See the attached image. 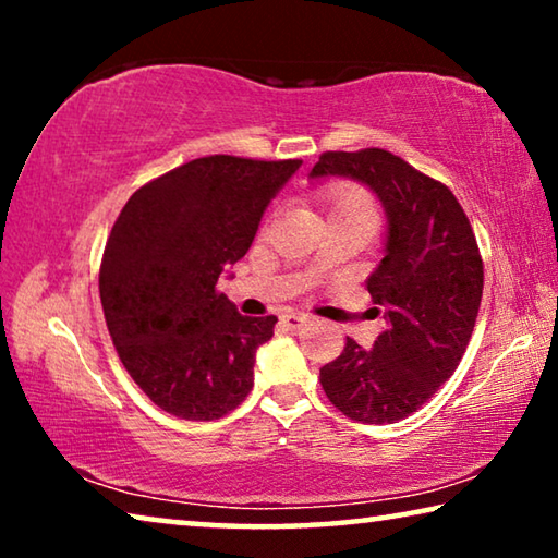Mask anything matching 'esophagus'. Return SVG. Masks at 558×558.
<instances>
[{
    "instance_id": "esophagus-1",
    "label": "esophagus",
    "mask_w": 558,
    "mask_h": 558,
    "mask_svg": "<svg viewBox=\"0 0 558 558\" xmlns=\"http://www.w3.org/2000/svg\"><path fill=\"white\" fill-rule=\"evenodd\" d=\"M280 323L290 327V329H300L302 325L307 323V317L300 315V313H286V315H280Z\"/></svg>"
}]
</instances>
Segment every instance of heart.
I'll return each instance as SVG.
<instances>
[{
    "label": "heart",
    "instance_id": "b5f03b06",
    "mask_svg": "<svg viewBox=\"0 0 558 558\" xmlns=\"http://www.w3.org/2000/svg\"><path fill=\"white\" fill-rule=\"evenodd\" d=\"M325 204L329 216H364V219H374V199L362 186H332L329 192H325Z\"/></svg>",
    "mask_w": 558,
    "mask_h": 558
}]
</instances>
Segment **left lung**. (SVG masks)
I'll list each match as a JSON object with an SVG mask.
<instances>
[{"label":"left lung","mask_w":558,"mask_h":558,"mask_svg":"<svg viewBox=\"0 0 558 558\" xmlns=\"http://www.w3.org/2000/svg\"><path fill=\"white\" fill-rule=\"evenodd\" d=\"M369 186L386 214L384 258L366 278L386 329L372 349L347 337L319 384L347 418L396 423L418 411L458 369L483 300V258L465 211L446 184L369 147L325 153L310 179Z\"/></svg>","instance_id":"1"}]
</instances>
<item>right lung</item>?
I'll list each match as a JSON object with an SVG mask.
<instances>
[{"label": "right lung", "instance_id": "obj_1", "mask_svg": "<svg viewBox=\"0 0 558 558\" xmlns=\"http://www.w3.org/2000/svg\"><path fill=\"white\" fill-rule=\"evenodd\" d=\"M300 165L192 159L140 186L112 226L100 263L108 332L135 384L177 418H221L253 389L278 317H243L216 282Z\"/></svg>", "mask_w": 558, "mask_h": 558}]
</instances>
